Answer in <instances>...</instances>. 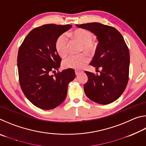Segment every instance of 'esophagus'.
<instances>
[{
    "label": "esophagus",
    "mask_w": 146,
    "mask_h": 146,
    "mask_svg": "<svg viewBox=\"0 0 146 146\" xmlns=\"http://www.w3.org/2000/svg\"><path fill=\"white\" fill-rule=\"evenodd\" d=\"M80 71H78V70H75V75H76V76H78L79 74H80Z\"/></svg>",
    "instance_id": "34e87169"
}]
</instances>
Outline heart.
Wrapping results in <instances>:
<instances>
[{"label": "heart", "instance_id": "b5f03b06", "mask_svg": "<svg viewBox=\"0 0 146 146\" xmlns=\"http://www.w3.org/2000/svg\"><path fill=\"white\" fill-rule=\"evenodd\" d=\"M71 35L82 44L81 51L93 54L97 51V44L93 40V35L91 31L84 29H78L74 31ZM55 48L60 56H64L68 52V38L66 35H62L55 42ZM90 60L86 53L79 55H71L64 59L62 65L65 68L80 70Z\"/></svg>", "mask_w": 146, "mask_h": 146}]
</instances>
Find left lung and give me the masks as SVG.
I'll list each match as a JSON object with an SVG mask.
<instances>
[{"mask_svg":"<svg viewBox=\"0 0 146 146\" xmlns=\"http://www.w3.org/2000/svg\"><path fill=\"white\" fill-rule=\"evenodd\" d=\"M97 36L99 42L90 65L100 75L85 71L88 80L84 90L91 100L100 104H108L119 98L129 80V51L120 33L113 27L92 23L76 24Z\"/></svg>","mask_w":146,"mask_h":146,"instance_id":"obj_1","label":"left lung"}]
</instances>
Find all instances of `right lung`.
Here are the masks:
<instances>
[{"instance_id":"right-lung-1","label":"right lung","mask_w":146,"mask_h":146,"mask_svg":"<svg viewBox=\"0 0 146 146\" xmlns=\"http://www.w3.org/2000/svg\"><path fill=\"white\" fill-rule=\"evenodd\" d=\"M71 27L53 24L38 27L29 32L20 46V85L26 97L38 108L52 110L62 103L69 83L75 78L71 68L51 75L58 70L62 60L56 51V40Z\"/></svg>"}]
</instances>
